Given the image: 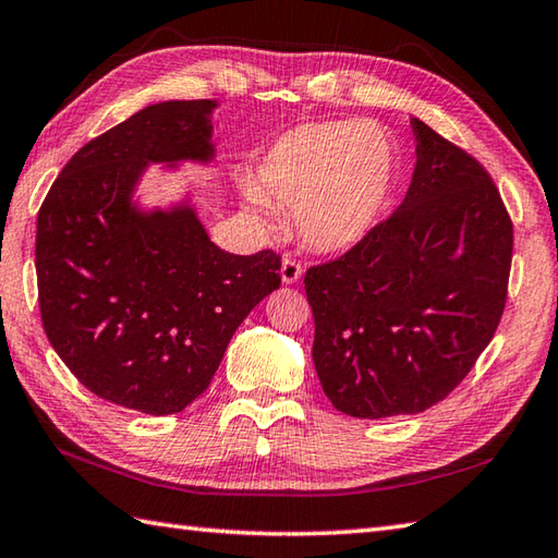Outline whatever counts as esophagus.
I'll return each instance as SVG.
<instances>
[{
    "label": "esophagus",
    "mask_w": 558,
    "mask_h": 558,
    "mask_svg": "<svg viewBox=\"0 0 558 558\" xmlns=\"http://www.w3.org/2000/svg\"><path fill=\"white\" fill-rule=\"evenodd\" d=\"M302 272H304V266L300 264L298 258H292V256L282 258L280 278H282V282H286V286H292V282H298L302 278Z\"/></svg>",
    "instance_id": "esophagus-1"
}]
</instances>
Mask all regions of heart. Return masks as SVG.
Listing matches in <instances>:
<instances>
[{
  "instance_id": "b5f03b06",
  "label": "heart",
  "mask_w": 558,
  "mask_h": 558,
  "mask_svg": "<svg viewBox=\"0 0 558 558\" xmlns=\"http://www.w3.org/2000/svg\"><path fill=\"white\" fill-rule=\"evenodd\" d=\"M397 177L399 145L377 120H314L260 151L248 201L292 210L307 246L345 251L377 227Z\"/></svg>"
}]
</instances>
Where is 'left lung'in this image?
Segmentation results:
<instances>
[{"label":"left lung","instance_id":"left-lung-1","mask_svg":"<svg viewBox=\"0 0 558 558\" xmlns=\"http://www.w3.org/2000/svg\"><path fill=\"white\" fill-rule=\"evenodd\" d=\"M407 198L363 242L312 266V357L324 395L353 418L409 416L460 385L508 300L512 220L488 171L411 118Z\"/></svg>","mask_w":558,"mask_h":558}]
</instances>
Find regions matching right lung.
I'll return each mask as SVG.
<instances>
[{
    "instance_id": "1",
    "label": "right lung",
    "mask_w": 558,
    "mask_h": 558,
    "mask_svg": "<svg viewBox=\"0 0 558 558\" xmlns=\"http://www.w3.org/2000/svg\"><path fill=\"white\" fill-rule=\"evenodd\" d=\"M215 101L147 106L76 151L38 210L43 329L82 385L151 416L210 387L239 324L280 288V254H227L193 207L137 213L149 161L213 157Z\"/></svg>"
}]
</instances>
